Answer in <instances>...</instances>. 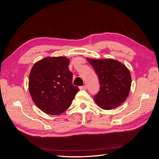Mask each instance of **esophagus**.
<instances>
[{"mask_svg":"<svg viewBox=\"0 0 159 159\" xmlns=\"http://www.w3.org/2000/svg\"><path fill=\"white\" fill-rule=\"evenodd\" d=\"M81 89H85L86 88H87V86H86V85H84L83 86H81V87L80 88Z\"/></svg>","mask_w":159,"mask_h":159,"instance_id":"1","label":"esophagus"}]
</instances>
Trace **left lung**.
Instances as JSON below:
<instances>
[{
	"instance_id": "left-lung-1",
	"label": "left lung",
	"mask_w": 159,
	"mask_h": 159,
	"mask_svg": "<svg viewBox=\"0 0 159 159\" xmlns=\"http://www.w3.org/2000/svg\"><path fill=\"white\" fill-rule=\"evenodd\" d=\"M98 76L100 88L93 99L103 109H111L126 100L131 85L130 71L121 62L112 59L88 58Z\"/></svg>"
}]
</instances>
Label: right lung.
I'll list each match as a JSON object with an SVG mask.
<instances>
[{"label": "right lung", "mask_w": 159, "mask_h": 159, "mask_svg": "<svg viewBox=\"0 0 159 159\" xmlns=\"http://www.w3.org/2000/svg\"><path fill=\"white\" fill-rule=\"evenodd\" d=\"M69 62L65 57H51L33 66L28 88L33 102L43 112L50 115L64 112L80 91L72 84Z\"/></svg>", "instance_id": "obj_1"}]
</instances>
